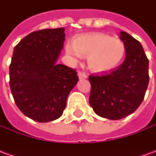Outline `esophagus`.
<instances>
[{
  "label": "esophagus",
  "instance_id": "1",
  "mask_svg": "<svg viewBox=\"0 0 156 156\" xmlns=\"http://www.w3.org/2000/svg\"><path fill=\"white\" fill-rule=\"evenodd\" d=\"M78 78L79 79H85V78H87V75L85 73H83V72H78Z\"/></svg>",
  "mask_w": 156,
  "mask_h": 156
}]
</instances>
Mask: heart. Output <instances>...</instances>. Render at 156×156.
Instances as JSON below:
<instances>
[{"label": "heart", "instance_id": "1", "mask_svg": "<svg viewBox=\"0 0 156 156\" xmlns=\"http://www.w3.org/2000/svg\"><path fill=\"white\" fill-rule=\"evenodd\" d=\"M66 52L73 59L88 56V68L96 73L114 70L123 61L126 47L119 38L104 33H88L76 37L73 45H66Z\"/></svg>", "mask_w": 156, "mask_h": 156}]
</instances>
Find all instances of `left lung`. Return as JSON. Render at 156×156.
<instances>
[{"label": "left lung", "instance_id": "1", "mask_svg": "<svg viewBox=\"0 0 156 156\" xmlns=\"http://www.w3.org/2000/svg\"><path fill=\"white\" fill-rule=\"evenodd\" d=\"M126 47L124 61L110 72L91 74L89 105L100 117L117 120L141 105L149 83V60L140 42L120 32Z\"/></svg>", "mask_w": 156, "mask_h": 156}]
</instances>
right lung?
<instances>
[{"label": "right lung", "mask_w": 156, "mask_h": 156, "mask_svg": "<svg viewBox=\"0 0 156 156\" xmlns=\"http://www.w3.org/2000/svg\"><path fill=\"white\" fill-rule=\"evenodd\" d=\"M64 28L36 31L22 39L10 64V88L16 106L40 123L60 118L69 93L78 81L75 69L57 60L63 48Z\"/></svg>", "instance_id": "obj_1"}]
</instances>
